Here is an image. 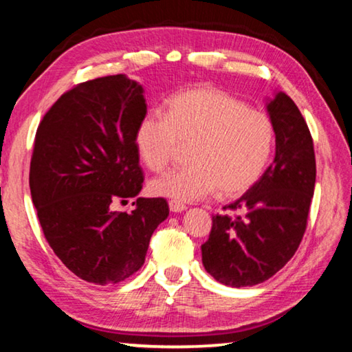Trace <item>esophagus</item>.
I'll use <instances>...</instances> for the list:
<instances>
[{"mask_svg":"<svg viewBox=\"0 0 352 352\" xmlns=\"http://www.w3.org/2000/svg\"><path fill=\"white\" fill-rule=\"evenodd\" d=\"M169 210L172 212H182V211L186 210V206H184L183 204H180V201H177V200H170L169 201Z\"/></svg>","mask_w":352,"mask_h":352,"instance_id":"esophagus-1","label":"esophagus"}]
</instances>
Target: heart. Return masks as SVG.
Returning a JSON list of instances; mask_svg holds the SVG:
<instances>
[{
    "mask_svg": "<svg viewBox=\"0 0 352 352\" xmlns=\"http://www.w3.org/2000/svg\"><path fill=\"white\" fill-rule=\"evenodd\" d=\"M180 144H190L192 163L155 178V195L195 201L219 189L225 197H237L265 172L275 127L265 113L248 109L241 99L199 85L174 94L166 115L148 113L136 127V152L153 172L168 168Z\"/></svg>",
    "mask_w": 352,
    "mask_h": 352,
    "instance_id": "b5f03b06",
    "label": "heart"
}]
</instances>
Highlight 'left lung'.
Masks as SVG:
<instances>
[{
	"label": "left lung",
	"instance_id": "obj_1",
	"mask_svg": "<svg viewBox=\"0 0 352 352\" xmlns=\"http://www.w3.org/2000/svg\"><path fill=\"white\" fill-rule=\"evenodd\" d=\"M275 127L276 152L259 182L214 216L201 245L205 270L225 285L264 283L292 259L307 226L315 188V152L309 127L287 94L267 104Z\"/></svg>",
	"mask_w": 352,
	"mask_h": 352
}]
</instances>
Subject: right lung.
<instances>
[{
  "label": "right lung",
  "mask_w": 352,
  "mask_h": 352,
  "mask_svg": "<svg viewBox=\"0 0 352 352\" xmlns=\"http://www.w3.org/2000/svg\"><path fill=\"white\" fill-rule=\"evenodd\" d=\"M144 90L124 74L63 93L35 133L29 188L57 258L83 281L121 283L144 264L148 242L169 216L164 199H136L144 175L135 132L147 113Z\"/></svg>",
  "instance_id": "right-lung-1"
}]
</instances>
